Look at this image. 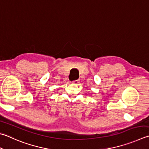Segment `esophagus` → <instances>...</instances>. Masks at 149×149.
Here are the masks:
<instances>
[{
    "mask_svg": "<svg viewBox=\"0 0 149 149\" xmlns=\"http://www.w3.org/2000/svg\"><path fill=\"white\" fill-rule=\"evenodd\" d=\"M79 81H80V80H72L71 82V83H72V84H78V82H79Z\"/></svg>",
    "mask_w": 149,
    "mask_h": 149,
    "instance_id": "1",
    "label": "esophagus"
}]
</instances>
